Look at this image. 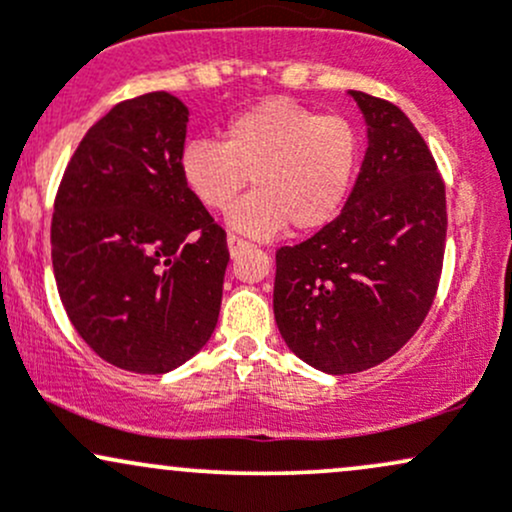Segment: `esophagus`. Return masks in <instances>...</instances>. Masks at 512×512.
Returning a JSON list of instances; mask_svg holds the SVG:
<instances>
[{
  "mask_svg": "<svg viewBox=\"0 0 512 512\" xmlns=\"http://www.w3.org/2000/svg\"><path fill=\"white\" fill-rule=\"evenodd\" d=\"M248 240L245 238H240V236H236V233H228V250H231V255H238L240 250H245L248 248Z\"/></svg>",
  "mask_w": 512,
  "mask_h": 512,
  "instance_id": "34e87169",
  "label": "esophagus"
}]
</instances>
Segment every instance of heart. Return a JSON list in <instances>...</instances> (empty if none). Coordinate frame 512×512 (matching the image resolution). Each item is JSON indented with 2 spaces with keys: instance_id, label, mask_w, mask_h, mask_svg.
<instances>
[{
  "instance_id": "obj_1",
  "label": "heart",
  "mask_w": 512,
  "mask_h": 512,
  "mask_svg": "<svg viewBox=\"0 0 512 512\" xmlns=\"http://www.w3.org/2000/svg\"><path fill=\"white\" fill-rule=\"evenodd\" d=\"M180 178L209 211H231L233 226L269 236L289 223L310 233L342 209L358 166V132L349 117L320 115L286 98L240 110L219 139H190L180 151Z\"/></svg>"
}]
</instances>
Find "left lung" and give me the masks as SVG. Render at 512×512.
Segmentation results:
<instances>
[{"label":"left lung","mask_w":512,"mask_h":512,"mask_svg":"<svg viewBox=\"0 0 512 512\" xmlns=\"http://www.w3.org/2000/svg\"><path fill=\"white\" fill-rule=\"evenodd\" d=\"M368 151L337 219L276 250L274 317L296 356L332 375L361 373L414 337L443 272L445 182L395 103L351 91Z\"/></svg>","instance_id":"8db88e82"}]
</instances>
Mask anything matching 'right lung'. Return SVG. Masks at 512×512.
<instances>
[{
    "label": "right lung",
    "instance_id": "add662e5",
    "mask_svg": "<svg viewBox=\"0 0 512 512\" xmlns=\"http://www.w3.org/2000/svg\"><path fill=\"white\" fill-rule=\"evenodd\" d=\"M187 108L151 91L81 139L50 226L57 291L79 337L122 370L161 375L209 342L231 260L226 231L185 187Z\"/></svg>",
    "mask_w": 512,
    "mask_h": 512
}]
</instances>
